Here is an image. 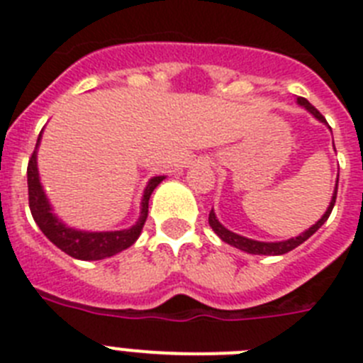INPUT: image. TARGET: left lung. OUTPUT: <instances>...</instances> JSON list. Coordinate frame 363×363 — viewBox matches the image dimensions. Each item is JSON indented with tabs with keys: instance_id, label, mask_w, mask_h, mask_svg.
<instances>
[{
	"instance_id": "8db88e82",
	"label": "left lung",
	"mask_w": 363,
	"mask_h": 363,
	"mask_svg": "<svg viewBox=\"0 0 363 363\" xmlns=\"http://www.w3.org/2000/svg\"><path fill=\"white\" fill-rule=\"evenodd\" d=\"M298 104L303 105V107L307 108V111L313 114L314 118H318L320 121H323V123H327L325 118L320 114L318 108H314L313 105L307 101L306 98H298ZM336 194H338V179H336V187H335V194H333V200H331V205L327 207L325 214H323L322 218H320L316 223H314L311 229H307L306 233H301L300 236H296V238H291V240H285V242H278V243H265V242H256V240H249V238H243V236H240V234H234L230 233L229 229H225V227L221 225L220 221L216 220V216H214V213L211 211L209 213V223L211 227H213L214 233L220 236L223 242H227L229 245H234L238 247V249H242V251L245 252H251V255H269V256H277V255H285V252L293 251V249H296L298 245H301V243L306 242L307 238H311L316 230L320 229V227L323 225L327 221V218L331 216V211L333 207H335V201H336Z\"/></svg>"
}]
</instances>
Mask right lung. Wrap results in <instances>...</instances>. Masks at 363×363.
Returning <instances> with one entry per match:
<instances>
[{
    "label": "right lung",
    "instance_id": "1",
    "mask_svg": "<svg viewBox=\"0 0 363 363\" xmlns=\"http://www.w3.org/2000/svg\"><path fill=\"white\" fill-rule=\"evenodd\" d=\"M41 138V133H40ZM38 138V143H40ZM36 143V147H38ZM163 176H156L149 182L143 194L142 201V216L138 220L136 225L125 230H114V233H82V230L69 229L50 213V205L45 198V192L40 185V176H38L36 167V150L32 152L27 167V182H28V207L34 221L41 229V233L63 252H67L72 258L78 259H104L108 256H114L123 249L133 245L138 240L143 229V223L149 213V198L152 191L158 187Z\"/></svg>",
    "mask_w": 363,
    "mask_h": 363
}]
</instances>
